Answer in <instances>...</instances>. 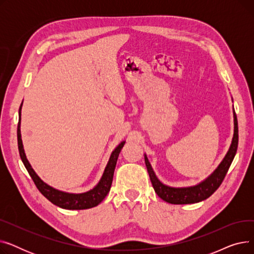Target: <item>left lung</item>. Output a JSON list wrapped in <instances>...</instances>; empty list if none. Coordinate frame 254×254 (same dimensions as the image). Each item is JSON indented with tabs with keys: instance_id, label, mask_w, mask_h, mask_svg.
Returning <instances> with one entry per match:
<instances>
[{
	"instance_id": "obj_1",
	"label": "left lung",
	"mask_w": 254,
	"mask_h": 254,
	"mask_svg": "<svg viewBox=\"0 0 254 254\" xmlns=\"http://www.w3.org/2000/svg\"><path fill=\"white\" fill-rule=\"evenodd\" d=\"M233 115H234V135H233L232 143L230 145L228 152L225 153L224 157L222 158V161L217 166V168L213 171L207 178H205L204 180L198 182L195 185L185 186V188H174V186H170L163 183L157 178L150 162L148 161L147 155H146V153H144L146 168H147L153 189L159 197L164 199L165 202L174 204V205L194 204V203L204 201V199L208 198L210 195H212L216 191V190L222 183L226 173H228L234 161V157L236 155L237 148H238V140H239L238 120H237V115L234 109H233Z\"/></svg>"
}]
</instances>
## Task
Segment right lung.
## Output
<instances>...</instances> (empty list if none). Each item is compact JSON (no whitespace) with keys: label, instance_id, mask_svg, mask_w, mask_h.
Wrapping results in <instances>:
<instances>
[{"label":"right lung","instance_id":"right-lung-1","mask_svg":"<svg viewBox=\"0 0 254 254\" xmlns=\"http://www.w3.org/2000/svg\"><path fill=\"white\" fill-rule=\"evenodd\" d=\"M23 102V101H22ZM21 107L22 103L19 107V112H18V126H17V143H18V150L20 154L21 161L28 170L30 176L32 177L33 181L35 182L37 189L40 190L47 199L55 204L58 207H61L63 209H68V210H83V209H89L92 207L98 206L103 199L108 194L111 189V184L113 180L114 175V170L116 167L117 158L118 155L122 151L123 147L126 144V141H123L120 143L117 147L112 151L109 161L107 163L105 170L103 172V175L100 179V181L97 183L96 186L85 192H80V193H73V192H66L60 190H57L52 188L49 184L44 182L41 178H40L35 170L32 168L30 162L26 158L23 144L21 140V131H20V123H21Z\"/></svg>","mask_w":254,"mask_h":254}]
</instances>
